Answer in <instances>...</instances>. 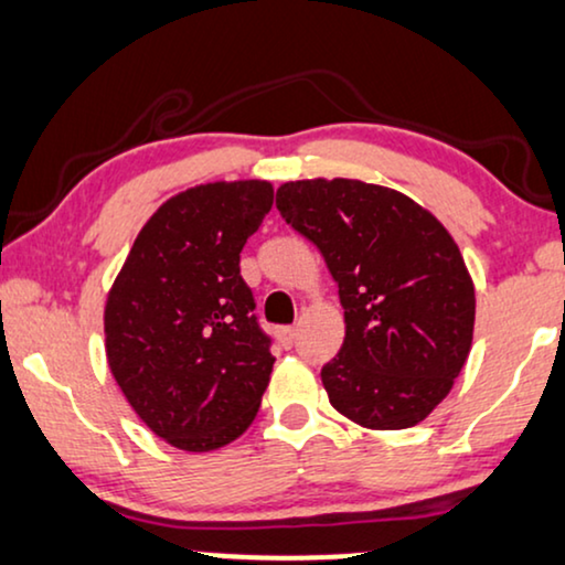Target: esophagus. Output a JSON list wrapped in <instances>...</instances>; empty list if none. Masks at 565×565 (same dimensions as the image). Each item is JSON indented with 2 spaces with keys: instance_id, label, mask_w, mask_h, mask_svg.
I'll use <instances>...</instances> for the list:
<instances>
[{
  "instance_id": "34e87169",
  "label": "esophagus",
  "mask_w": 565,
  "mask_h": 565,
  "mask_svg": "<svg viewBox=\"0 0 565 565\" xmlns=\"http://www.w3.org/2000/svg\"><path fill=\"white\" fill-rule=\"evenodd\" d=\"M296 337H298V329L296 327H282L280 329V342H282V345H292V342H296Z\"/></svg>"
}]
</instances>
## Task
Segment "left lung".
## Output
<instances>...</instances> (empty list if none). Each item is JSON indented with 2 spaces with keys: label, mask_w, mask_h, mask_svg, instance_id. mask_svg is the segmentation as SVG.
<instances>
[{
  "label": "left lung",
  "mask_w": 565,
  "mask_h": 565,
  "mask_svg": "<svg viewBox=\"0 0 565 565\" xmlns=\"http://www.w3.org/2000/svg\"><path fill=\"white\" fill-rule=\"evenodd\" d=\"M277 210L340 288L345 342L321 369L329 405L371 430L423 423L451 392L475 332V285L457 241L397 189L285 181Z\"/></svg>",
  "instance_id": "obj_1"
}]
</instances>
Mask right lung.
<instances>
[{
	"instance_id": "right-lung-1",
	"label": "right lung",
	"mask_w": 565,
	"mask_h": 565,
	"mask_svg": "<svg viewBox=\"0 0 565 565\" xmlns=\"http://www.w3.org/2000/svg\"><path fill=\"white\" fill-rule=\"evenodd\" d=\"M273 200L265 179L173 194L137 233L106 296L111 376L139 420L181 451L223 449L259 413L275 358L238 262Z\"/></svg>"
}]
</instances>
